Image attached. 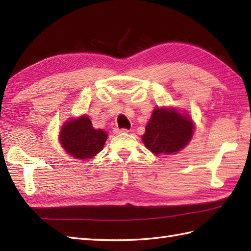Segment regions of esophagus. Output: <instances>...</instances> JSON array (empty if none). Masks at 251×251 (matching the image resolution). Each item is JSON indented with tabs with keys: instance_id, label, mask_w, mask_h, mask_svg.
Masks as SVG:
<instances>
[{
	"instance_id": "obj_1",
	"label": "esophagus",
	"mask_w": 251,
	"mask_h": 251,
	"mask_svg": "<svg viewBox=\"0 0 251 251\" xmlns=\"http://www.w3.org/2000/svg\"><path fill=\"white\" fill-rule=\"evenodd\" d=\"M114 135H119V134H126V132H128V129H125V128H122V129H119V128H115L113 130Z\"/></svg>"
}]
</instances>
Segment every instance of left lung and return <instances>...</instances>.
<instances>
[{
  "label": "left lung",
  "mask_w": 251,
  "mask_h": 251,
  "mask_svg": "<svg viewBox=\"0 0 251 251\" xmlns=\"http://www.w3.org/2000/svg\"><path fill=\"white\" fill-rule=\"evenodd\" d=\"M194 128L193 121L185 112L156 106L146 126L142 142L155 155L174 154L189 145Z\"/></svg>",
  "instance_id": "1"
}]
</instances>
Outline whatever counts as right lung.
I'll return each mask as SVG.
<instances>
[{
	"label": "right lung",
	"mask_w": 251,
	"mask_h": 251,
	"mask_svg": "<svg viewBox=\"0 0 251 251\" xmlns=\"http://www.w3.org/2000/svg\"><path fill=\"white\" fill-rule=\"evenodd\" d=\"M106 138V131L95 129L87 115L65 122L59 132L63 150L77 159H89L97 155L103 149Z\"/></svg>",
	"instance_id": "add662e5"
}]
</instances>
